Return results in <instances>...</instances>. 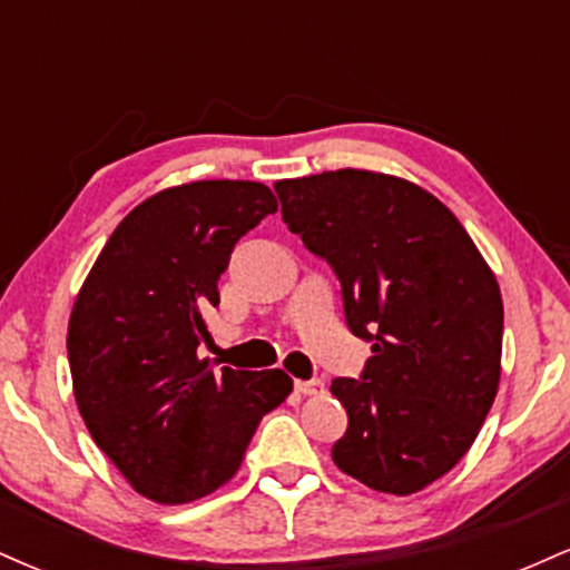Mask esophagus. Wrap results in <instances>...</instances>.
<instances>
[{"label": "esophagus", "instance_id": "1", "mask_svg": "<svg viewBox=\"0 0 570 570\" xmlns=\"http://www.w3.org/2000/svg\"><path fill=\"white\" fill-rule=\"evenodd\" d=\"M294 389H297V394H303V396H316L324 391V383L322 381H297L294 383Z\"/></svg>", "mask_w": 570, "mask_h": 570}]
</instances>
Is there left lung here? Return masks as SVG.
<instances>
[{"mask_svg": "<svg viewBox=\"0 0 570 570\" xmlns=\"http://www.w3.org/2000/svg\"><path fill=\"white\" fill-rule=\"evenodd\" d=\"M281 217L343 286L345 322L372 343L358 381L332 394L348 431L340 472L410 495L480 434L501 381L499 281L455 214L399 176L340 168L276 181Z\"/></svg>", "mask_w": 570, "mask_h": 570, "instance_id": "left-lung-1", "label": "left lung"}]
</instances>
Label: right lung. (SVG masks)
<instances>
[{"label":"right lung","instance_id":"add662e5","mask_svg":"<svg viewBox=\"0 0 570 570\" xmlns=\"http://www.w3.org/2000/svg\"><path fill=\"white\" fill-rule=\"evenodd\" d=\"M278 208L259 181H189L128 214L71 307L80 415L136 493L187 503L238 472L263 415L292 394L284 370L214 375L198 345L240 235Z\"/></svg>","mask_w":570,"mask_h":570}]
</instances>
